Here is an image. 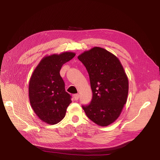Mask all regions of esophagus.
<instances>
[{"label": "esophagus", "instance_id": "34e87169", "mask_svg": "<svg viewBox=\"0 0 160 160\" xmlns=\"http://www.w3.org/2000/svg\"><path fill=\"white\" fill-rule=\"evenodd\" d=\"M73 98H74V99H75V101H77V100L79 99V94H75L74 96H73Z\"/></svg>", "mask_w": 160, "mask_h": 160}]
</instances>
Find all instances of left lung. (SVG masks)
Here are the masks:
<instances>
[{"instance_id":"1","label":"left lung","mask_w":160,"mask_h":160,"mask_svg":"<svg viewBox=\"0 0 160 160\" xmlns=\"http://www.w3.org/2000/svg\"><path fill=\"white\" fill-rule=\"evenodd\" d=\"M77 58L88 70L93 92L91 103L83 109L92 122L108 126L119 117L127 102L129 81L123 67L113 53L99 47Z\"/></svg>"}]
</instances>
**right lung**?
I'll use <instances>...</instances> for the list:
<instances>
[{"instance_id":"add662e5","label":"right lung","mask_w":160,"mask_h":160,"mask_svg":"<svg viewBox=\"0 0 160 160\" xmlns=\"http://www.w3.org/2000/svg\"><path fill=\"white\" fill-rule=\"evenodd\" d=\"M75 56L70 51L46 55L32 72L28 97L34 112L43 122L55 125L65 118L71 100L59 72L63 64Z\"/></svg>"}]
</instances>
